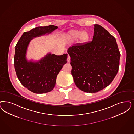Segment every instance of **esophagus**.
Here are the masks:
<instances>
[{
	"label": "esophagus",
	"mask_w": 134,
	"mask_h": 134,
	"mask_svg": "<svg viewBox=\"0 0 134 134\" xmlns=\"http://www.w3.org/2000/svg\"><path fill=\"white\" fill-rule=\"evenodd\" d=\"M70 59H71L70 56L69 55V54H68V55H67V62H70Z\"/></svg>",
	"instance_id": "obj_1"
}]
</instances>
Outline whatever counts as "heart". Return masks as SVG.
<instances>
[{
	"mask_svg": "<svg viewBox=\"0 0 134 134\" xmlns=\"http://www.w3.org/2000/svg\"><path fill=\"white\" fill-rule=\"evenodd\" d=\"M80 37V42L86 43L88 42L90 38V35L86 32H83L82 30H73L69 34L68 40L70 42H74Z\"/></svg>",
	"mask_w": 134,
	"mask_h": 134,
	"instance_id": "heart-1",
	"label": "heart"
}]
</instances>
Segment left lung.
<instances>
[{"mask_svg":"<svg viewBox=\"0 0 134 134\" xmlns=\"http://www.w3.org/2000/svg\"><path fill=\"white\" fill-rule=\"evenodd\" d=\"M92 42L75 44L68 49L71 73L76 86L95 93L110 84L117 74L120 53L115 38L98 24Z\"/></svg>","mask_w":134,"mask_h":134,"instance_id":"8db88e82","label":"left lung"}]
</instances>
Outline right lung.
Segmentation results:
<instances>
[{"instance_id":"obj_1","label":"right lung","mask_w":134,"mask_h":134,"mask_svg":"<svg viewBox=\"0 0 134 134\" xmlns=\"http://www.w3.org/2000/svg\"><path fill=\"white\" fill-rule=\"evenodd\" d=\"M58 27L51 25L38 27L24 32L15 46L14 67L21 84L32 92L43 93L51 91L55 87L58 74L67 63V54L56 55L48 53L39 62L28 61L26 54L28 44L35 37L51 33Z\"/></svg>"}]
</instances>
